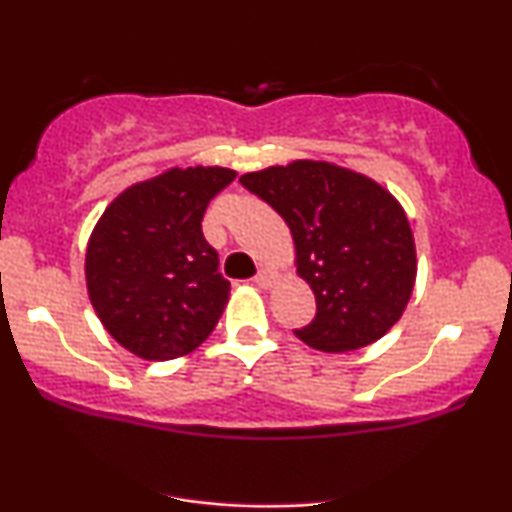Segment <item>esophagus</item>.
<instances>
[{
	"instance_id": "1",
	"label": "esophagus",
	"mask_w": 512,
	"mask_h": 512,
	"mask_svg": "<svg viewBox=\"0 0 512 512\" xmlns=\"http://www.w3.org/2000/svg\"><path fill=\"white\" fill-rule=\"evenodd\" d=\"M274 279H276V274L272 272V269L262 267L260 272H257V276H255V284L257 286H264V289H267V286L274 284Z\"/></svg>"
}]
</instances>
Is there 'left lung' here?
Listing matches in <instances>:
<instances>
[{
    "instance_id": "left-lung-1",
    "label": "left lung",
    "mask_w": 512,
    "mask_h": 512,
    "mask_svg": "<svg viewBox=\"0 0 512 512\" xmlns=\"http://www.w3.org/2000/svg\"><path fill=\"white\" fill-rule=\"evenodd\" d=\"M240 182L289 223L298 274L315 293L313 322L293 334L327 354L378 342L402 317L416 279L414 236L397 199L325 161L272 166Z\"/></svg>"
}]
</instances>
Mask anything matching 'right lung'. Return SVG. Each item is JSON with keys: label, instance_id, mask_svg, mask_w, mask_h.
<instances>
[{"label": "right lung", "instance_id": "right-lung-1", "mask_svg": "<svg viewBox=\"0 0 512 512\" xmlns=\"http://www.w3.org/2000/svg\"><path fill=\"white\" fill-rule=\"evenodd\" d=\"M236 170L170 168L110 202L86 248L93 310L117 344L146 361L190 354L209 337L231 281L207 243V204Z\"/></svg>", "mask_w": 512, "mask_h": 512}]
</instances>
